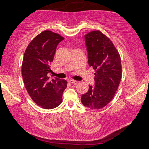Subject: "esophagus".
Instances as JSON below:
<instances>
[{
    "instance_id": "1",
    "label": "esophagus",
    "mask_w": 149,
    "mask_h": 149,
    "mask_svg": "<svg viewBox=\"0 0 149 149\" xmlns=\"http://www.w3.org/2000/svg\"><path fill=\"white\" fill-rule=\"evenodd\" d=\"M69 82H70V83L74 84H77L79 83V81H77V80H70Z\"/></svg>"
}]
</instances>
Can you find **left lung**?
I'll list each match as a JSON object with an SVG mask.
<instances>
[{
    "instance_id": "left-lung-1",
    "label": "left lung",
    "mask_w": 149,
    "mask_h": 149,
    "mask_svg": "<svg viewBox=\"0 0 149 149\" xmlns=\"http://www.w3.org/2000/svg\"><path fill=\"white\" fill-rule=\"evenodd\" d=\"M88 65L95 70V86L82 95L85 107L98 109L107 106L115 96L122 76L121 57L108 37L100 30L85 35Z\"/></svg>"
}]
</instances>
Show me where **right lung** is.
<instances>
[{
  "label": "right lung",
  "mask_w": 149,
  "mask_h": 149,
  "mask_svg": "<svg viewBox=\"0 0 149 149\" xmlns=\"http://www.w3.org/2000/svg\"><path fill=\"white\" fill-rule=\"evenodd\" d=\"M64 38L58 33L45 30L36 36L27 47L22 65L24 86L31 98L41 108H57L63 101V92L67 87L65 80H50V64L56 49Z\"/></svg>",
  "instance_id": "right-lung-1"
}]
</instances>
